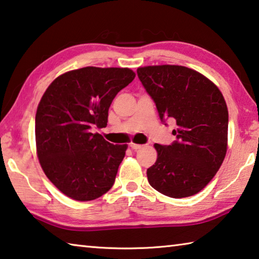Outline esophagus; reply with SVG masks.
<instances>
[{"label":"esophagus","mask_w":259,"mask_h":259,"mask_svg":"<svg viewBox=\"0 0 259 259\" xmlns=\"http://www.w3.org/2000/svg\"><path fill=\"white\" fill-rule=\"evenodd\" d=\"M129 146L131 150H135V151H137V150H139V148L143 147V145H140V144H134V143H131Z\"/></svg>","instance_id":"34e87169"}]
</instances>
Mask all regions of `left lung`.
<instances>
[{
	"label": "left lung",
	"instance_id": "8db88e82",
	"mask_svg": "<svg viewBox=\"0 0 259 259\" xmlns=\"http://www.w3.org/2000/svg\"><path fill=\"white\" fill-rule=\"evenodd\" d=\"M137 74L154 100L161 121H176L171 145L154 147L157 159L147 169L150 185L175 199L208 185L227 150L229 111L221 91L194 69L178 65L139 67Z\"/></svg>",
	"mask_w": 259,
	"mask_h": 259
}]
</instances>
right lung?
Masks as SVG:
<instances>
[{
  "instance_id": "1",
  "label": "right lung",
  "mask_w": 259,
  "mask_h": 259,
  "mask_svg": "<svg viewBox=\"0 0 259 259\" xmlns=\"http://www.w3.org/2000/svg\"><path fill=\"white\" fill-rule=\"evenodd\" d=\"M135 76L129 68L83 67L61 74L42 96L35 116L37 156L68 198L95 200L115 182L128 145H113L93 129L107 125L113 99Z\"/></svg>"
}]
</instances>
